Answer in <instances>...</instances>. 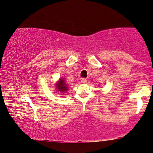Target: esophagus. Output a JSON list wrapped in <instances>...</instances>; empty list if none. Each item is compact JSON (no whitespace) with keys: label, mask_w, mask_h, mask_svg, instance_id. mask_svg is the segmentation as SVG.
<instances>
[{"label":"esophagus","mask_w":153,"mask_h":153,"mask_svg":"<svg viewBox=\"0 0 153 153\" xmlns=\"http://www.w3.org/2000/svg\"><path fill=\"white\" fill-rule=\"evenodd\" d=\"M86 82V78H82L81 79V82L82 83H85Z\"/></svg>","instance_id":"obj_1"}]
</instances>
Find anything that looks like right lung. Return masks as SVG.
I'll list each match as a JSON object with an SVG mask.
<instances>
[{
  "mask_svg": "<svg viewBox=\"0 0 153 153\" xmlns=\"http://www.w3.org/2000/svg\"><path fill=\"white\" fill-rule=\"evenodd\" d=\"M56 89L59 90V91L62 92V93H64L67 90V86L65 83L64 79H60L59 81V83L56 84Z\"/></svg>",
  "mask_w": 153,
  "mask_h": 153,
  "instance_id": "right-lung-1",
  "label": "right lung"
}]
</instances>
